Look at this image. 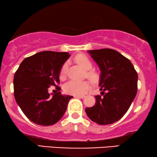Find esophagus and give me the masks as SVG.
<instances>
[{"instance_id": "obj_1", "label": "esophagus", "mask_w": 157, "mask_h": 157, "mask_svg": "<svg viewBox=\"0 0 157 157\" xmlns=\"http://www.w3.org/2000/svg\"><path fill=\"white\" fill-rule=\"evenodd\" d=\"M74 97L75 98H80V99H83V98L85 97L84 95H82V96H75Z\"/></svg>"}]
</instances>
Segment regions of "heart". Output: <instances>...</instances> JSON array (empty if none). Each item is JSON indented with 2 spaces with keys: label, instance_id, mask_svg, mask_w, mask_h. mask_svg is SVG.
<instances>
[{
  "label": "heart",
  "instance_id": "b5f03b06",
  "mask_svg": "<svg viewBox=\"0 0 157 157\" xmlns=\"http://www.w3.org/2000/svg\"><path fill=\"white\" fill-rule=\"evenodd\" d=\"M75 60L78 64L86 69V77L92 82H97L99 77V75L94 69H91L93 67V63L88 56L83 54H80L75 57ZM68 69V63L66 62L63 64L60 71V76L61 78H64L66 76ZM90 87L89 82L87 81H76L70 80L67 82L63 86V90L66 94L75 96H81L84 94Z\"/></svg>",
  "mask_w": 157,
  "mask_h": 157
}]
</instances>
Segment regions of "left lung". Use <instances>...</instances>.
Returning <instances> with one entry per match:
<instances>
[{"instance_id": "1", "label": "left lung", "mask_w": 157, "mask_h": 157, "mask_svg": "<svg viewBox=\"0 0 157 157\" xmlns=\"http://www.w3.org/2000/svg\"><path fill=\"white\" fill-rule=\"evenodd\" d=\"M101 70L100 95L86 108L87 116L99 125L118 121L125 115L137 91V73L131 61L118 51L104 48L88 51Z\"/></svg>"}]
</instances>
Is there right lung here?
Returning <instances> with one entry per match:
<instances>
[{
    "mask_svg": "<svg viewBox=\"0 0 157 157\" xmlns=\"http://www.w3.org/2000/svg\"><path fill=\"white\" fill-rule=\"evenodd\" d=\"M70 55L66 52L43 51L22 60L14 77L15 100L31 121L41 126L57 123L73 97L62 95L59 75ZM56 86L57 93L50 97L48 88Z\"/></svg>",
    "mask_w": 157,
    "mask_h": 157,
    "instance_id": "1",
    "label": "right lung"
}]
</instances>
